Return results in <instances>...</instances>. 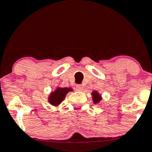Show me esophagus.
I'll list each match as a JSON object with an SVG mask.
<instances>
[{
  "mask_svg": "<svg viewBox=\"0 0 152 152\" xmlns=\"http://www.w3.org/2000/svg\"><path fill=\"white\" fill-rule=\"evenodd\" d=\"M76 90L78 91H83V86H82L81 85H76Z\"/></svg>",
  "mask_w": 152,
  "mask_h": 152,
  "instance_id": "obj_1",
  "label": "esophagus"
}]
</instances>
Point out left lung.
<instances>
[{"label":"left lung","mask_w":152,"mask_h":152,"mask_svg":"<svg viewBox=\"0 0 152 152\" xmlns=\"http://www.w3.org/2000/svg\"><path fill=\"white\" fill-rule=\"evenodd\" d=\"M93 96V100H94V103L95 104L98 103L101 100V97L100 96V95L98 94V93L97 91H94L92 94Z\"/></svg>","instance_id":"left-lung-1"}]
</instances>
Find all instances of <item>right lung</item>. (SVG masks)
<instances>
[{
    "mask_svg": "<svg viewBox=\"0 0 152 152\" xmlns=\"http://www.w3.org/2000/svg\"><path fill=\"white\" fill-rule=\"evenodd\" d=\"M69 91H72L71 88H57L55 91L51 93L49 97V103L54 106L59 105L64 100L66 95Z\"/></svg>",
    "mask_w": 152,
    "mask_h": 152,
    "instance_id": "1",
    "label": "right lung"
}]
</instances>
